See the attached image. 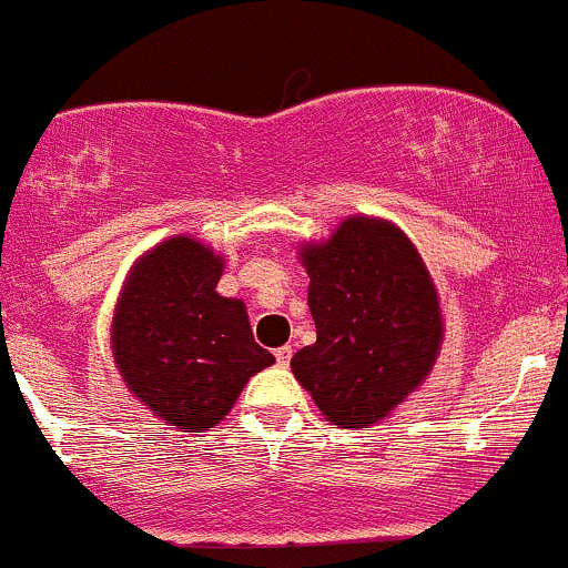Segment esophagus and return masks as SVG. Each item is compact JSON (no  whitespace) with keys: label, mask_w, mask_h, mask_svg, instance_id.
Returning a JSON list of instances; mask_svg holds the SVG:
<instances>
[{"label":"esophagus","mask_w":568,"mask_h":568,"mask_svg":"<svg viewBox=\"0 0 568 568\" xmlns=\"http://www.w3.org/2000/svg\"><path fill=\"white\" fill-rule=\"evenodd\" d=\"M274 357H277L280 368H288L291 357H294V348H291V346H280L277 352H274Z\"/></svg>","instance_id":"esophagus-1"}]
</instances>
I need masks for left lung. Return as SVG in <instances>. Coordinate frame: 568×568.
<instances>
[{"instance_id":"8db88e82","label":"left lung","mask_w":568,"mask_h":568,"mask_svg":"<svg viewBox=\"0 0 568 568\" xmlns=\"http://www.w3.org/2000/svg\"><path fill=\"white\" fill-rule=\"evenodd\" d=\"M316 343L291 359L296 382L341 428H368L423 385L443 346V311L420 252L393 222L348 216L302 244Z\"/></svg>"}]
</instances>
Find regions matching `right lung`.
Instances as JSON below:
<instances>
[{
    "label": "right lung",
    "instance_id": "right-lung-1",
    "mask_svg": "<svg viewBox=\"0 0 568 568\" xmlns=\"http://www.w3.org/2000/svg\"><path fill=\"white\" fill-rule=\"evenodd\" d=\"M225 261L173 236L131 266L112 318V354L129 390L168 426L209 432L244 385L274 363L242 300L216 294Z\"/></svg>",
    "mask_w": 568,
    "mask_h": 568
}]
</instances>
